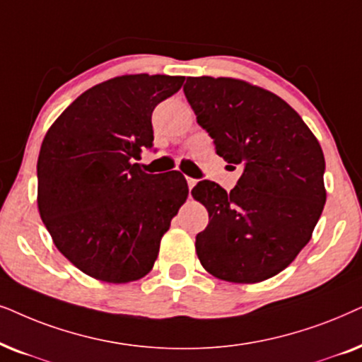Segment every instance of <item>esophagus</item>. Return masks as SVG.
I'll use <instances>...</instances> for the list:
<instances>
[{"instance_id": "34e87169", "label": "esophagus", "mask_w": 362, "mask_h": 362, "mask_svg": "<svg viewBox=\"0 0 362 362\" xmlns=\"http://www.w3.org/2000/svg\"><path fill=\"white\" fill-rule=\"evenodd\" d=\"M187 184H189V189L192 190L195 187V184H197V180L195 178H192V177H187Z\"/></svg>"}]
</instances>
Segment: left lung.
I'll list each match as a JSON object with an SVG mask.
<instances>
[{
  "label": "left lung",
  "mask_w": 362,
  "mask_h": 362,
  "mask_svg": "<svg viewBox=\"0 0 362 362\" xmlns=\"http://www.w3.org/2000/svg\"><path fill=\"white\" fill-rule=\"evenodd\" d=\"M185 98L215 151L242 167L235 189L202 180L192 195L209 225L195 238L214 276L258 283L310 242L326 202L325 156L300 114L276 94L231 77H189Z\"/></svg>",
  "instance_id": "obj_1"
}]
</instances>
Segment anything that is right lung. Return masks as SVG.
<instances>
[{"instance_id":"add662e5","label":"right lung","mask_w":362,"mask_h":362,"mask_svg":"<svg viewBox=\"0 0 362 362\" xmlns=\"http://www.w3.org/2000/svg\"><path fill=\"white\" fill-rule=\"evenodd\" d=\"M182 76H120L81 94L51 125L37 158V206L57 250L95 279L129 283L156 263L189 195L178 170H142L152 112Z\"/></svg>"}]
</instances>
